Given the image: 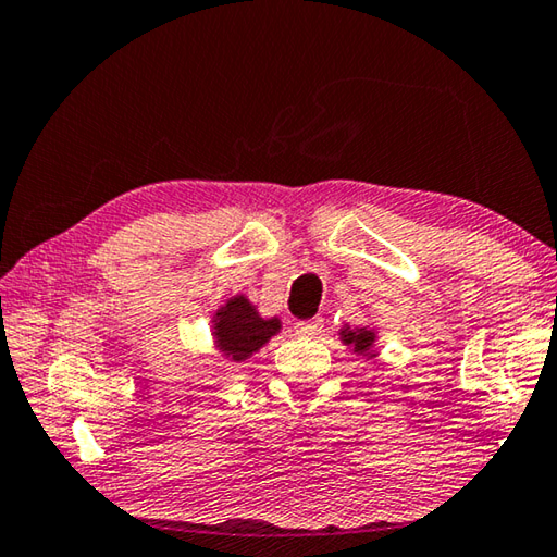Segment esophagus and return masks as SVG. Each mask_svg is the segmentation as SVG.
Returning <instances> with one entry per match:
<instances>
[{
  "label": "esophagus",
  "mask_w": 557,
  "mask_h": 557,
  "mask_svg": "<svg viewBox=\"0 0 557 557\" xmlns=\"http://www.w3.org/2000/svg\"><path fill=\"white\" fill-rule=\"evenodd\" d=\"M323 331V319H311V321H297L294 323V333L297 335H319Z\"/></svg>",
  "instance_id": "1"
}]
</instances>
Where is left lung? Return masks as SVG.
Wrapping results in <instances>:
<instances>
[{"label":"left lung","instance_id":"left-lung-1","mask_svg":"<svg viewBox=\"0 0 557 557\" xmlns=\"http://www.w3.org/2000/svg\"><path fill=\"white\" fill-rule=\"evenodd\" d=\"M341 335H343V343L345 345H352L355 347V352H369V350H372L374 341H376L374 331H369V329H357V331L343 329Z\"/></svg>","mask_w":557,"mask_h":557}]
</instances>
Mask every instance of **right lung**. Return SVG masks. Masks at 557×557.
<instances>
[{"instance_id": "right-lung-1", "label": "right lung", "mask_w": 557, "mask_h": 557, "mask_svg": "<svg viewBox=\"0 0 557 557\" xmlns=\"http://www.w3.org/2000/svg\"><path fill=\"white\" fill-rule=\"evenodd\" d=\"M280 331L277 319H260L246 297L228 299L214 315V337L220 350L232 359H246L260 350Z\"/></svg>"}]
</instances>
